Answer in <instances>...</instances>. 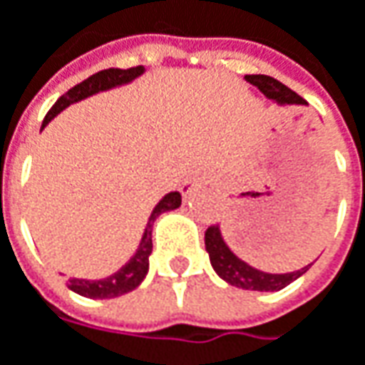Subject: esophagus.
Masks as SVG:
<instances>
[{"label":"esophagus","mask_w":365,"mask_h":365,"mask_svg":"<svg viewBox=\"0 0 365 365\" xmlns=\"http://www.w3.org/2000/svg\"><path fill=\"white\" fill-rule=\"evenodd\" d=\"M202 183V175H200L198 171H192V173H187V178L183 180L182 183V194L185 198H190L196 190H198V185Z\"/></svg>","instance_id":"obj_1"}]
</instances>
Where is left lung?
<instances>
[{
    "mask_svg": "<svg viewBox=\"0 0 365 365\" xmlns=\"http://www.w3.org/2000/svg\"><path fill=\"white\" fill-rule=\"evenodd\" d=\"M245 79L262 91L267 100H272L277 106H309L296 91L286 88L284 83H279L277 79L269 75H245ZM204 245L208 251V257L212 263L214 272L222 277L227 284L235 288H243V290H257V292H277L282 288H286L288 284H292L294 279L307 274L309 265L300 267L298 272H288V274H269L262 272L253 265L243 262L241 257H237L227 241L222 239V232L218 227H208L204 235Z\"/></svg>",
    "mask_w": 365,
    "mask_h": 365,
    "instance_id": "1",
    "label": "left lung"
}]
</instances>
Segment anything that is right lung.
I'll use <instances>...</instances> for the list:
<instances>
[{
	"label": "right lung",
	"instance_id": "1",
	"mask_svg": "<svg viewBox=\"0 0 365 365\" xmlns=\"http://www.w3.org/2000/svg\"><path fill=\"white\" fill-rule=\"evenodd\" d=\"M143 73H145V67H130V69H103V71L91 75L86 81L77 83L75 88H71L67 93H63L56 100L55 106L48 110V114L42 120V128L55 118L56 114H61L65 108H69L71 103L81 102V100H86L89 96H96L100 91H108V89L112 88L126 86V83L135 81L136 77H140ZM180 206H182V194L180 192H171V194H167V196L159 200V204L153 208L151 216H149V222L145 227L143 239H140V243L136 247L135 255L124 263L116 274L102 277V279H77V277H71V279H67V286L75 294H79V296L100 298V300H103V298H116V296H122V294L133 292L136 286L145 279L147 272H149V255H151L153 251L151 232L155 220L163 212L175 210Z\"/></svg>",
	"mask_w": 365,
	"mask_h": 365
}]
</instances>
